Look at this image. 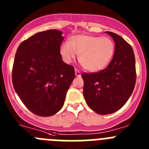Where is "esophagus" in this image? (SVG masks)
<instances>
[{
	"label": "esophagus",
	"instance_id": "esophagus-1",
	"mask_svg": "<svg viewBox=\"0 0 149 149\" xmlns=\"http://www.w3.org/2000/svg\"><path fill=\"white\" fill-rule=\"evenodd\" d=\"M75 74H76V76H77V77H80V76H81V73H80L79 70L77 69H75Z\"/></svg>",
	"mask_w": 149,
	"mask_h": 149
}]
</instances>
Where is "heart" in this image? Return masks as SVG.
I'll list each match as a JSON object with an SVG mask.
<instances>
[{"instance_id":"1","label":"heart","mask_w":149,"mask_h":149,"mask_svg":"<svg viewBox=\"0 0 149 149\" xmlns=\"http://www.w3.org/2000/svg\"><path fill=\"white\" fill-rule=\"evenodd\" d=\"M114 49L113 40L108 37L78 35L61 45L60 54L67 64L73 62L76 55H79L80 64L89 71L96 72L109 64Z\"/></svg>"}]
</instances>
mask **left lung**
<instances>
[{"mask_svg":"<svg viewBox=\"0 0 149 149\" xmlns=\"http://www.w3.org/2000/svg\"><path fill=\"white\" fill-rule=\"evenodd\" d=\"M105 33L115 42L113 58L102 70L81 75L84 100L91 109L102 115L120 110L131 96L136 83L135 57L131 46L116 33Z\"/></svg>","mask_w":149,"mask_h":149,"instance_id":"obj_1","label":"left lung"}]
</instances>
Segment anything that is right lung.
Segmentation results:
<instances>
[{
    "label": "right lung",
    "instance_id": "1",
    "mask_svg": "<svg viewBox=\"0 0 149 149\" xmlns=\"http://www.w3.org/2000/svg\"><path fill=\"white\" fill-rule=\"evenodd\" d=\"M64 37L56 29L36 33L22 41L15 56L14 89L32 113L56 114L65 103L75 78L74 68L63 61L60 46Z\"/></svg>",
    "mask_w": 149,
    "mask_h": 149
}]
</instances>
